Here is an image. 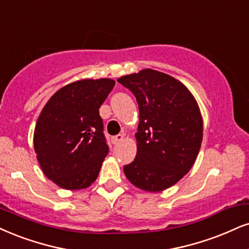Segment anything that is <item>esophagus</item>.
I'll return each instance as SVG.
<instances>
[{
	"label": "esophagus",
	"mask_w": 249,
	"mask_h": 249,
	"mask_svg": "<svg viewBox=\"0 0 249 249\" xmlns=\"http://www.w3.org/2000/svg\"><path fill=\"white\" fill-rule=\"evenodd\" d=\"M124 134H119V135H116V136H113L112 137V143L113 144H118V143L121 142L122 140H124Z\"/></svg>",
	"instance_id": "esophagus-1"
}]
</instances>
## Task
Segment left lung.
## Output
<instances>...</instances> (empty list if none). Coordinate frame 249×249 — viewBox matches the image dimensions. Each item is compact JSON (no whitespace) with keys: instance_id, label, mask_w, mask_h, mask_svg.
Here are the masks:
<instances>
[{"instance_id":"obj_1","label":"left lung","mask_w":249,"mask_h":249,"mask_svg":"<svg viewBox=\"0 0 249 249\" xmlns=\"http://www.w3.org/2000/svg\"><path fill=\"white\" fill-rule=\"evenodd\" d=\"M118 82L133 92L140 108L137 153L124 166L125 177L148 192L166 189L188 173L198 155L203 121L197 103L182 83L152 69Z\"/></svg>"}]
</instances>
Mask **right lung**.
I'll use <instances>...</instances> for the list:
<instances>
[{
	"label": "right lung",
	"instance_id": "obj_1",
	"mask_svg": "<svg viewBox=\"0 0 249 249\" xmlns=\"http://www.w3.org/2000/svg\"><path fill=\"white\" fill-rule=\"evenodd\" d=\"M114 85L109 78L71 83L39 115L35 151L45 176L57 186L83 189L96 181L108 153L99 108Z\"/></svg>",
	"mask_w": 249,
	"mask_h": 249
}]
</instances>
